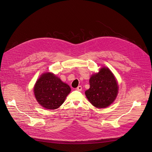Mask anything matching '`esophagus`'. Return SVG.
Returning <instances> with one entry per match:
<instances>
[{
    "label": "esophagus",
    "instance_id": "obj_1",
    "mask_svg": "<svg viewBox=\"0 0 152 152\" xmlns=\"http://www.w3.org/2000/svg\"><path fill=\"white\" fill-rule=\"evenodd\" d=\"M76 90H78V91H81V90H82V86H79L77 87V88H76Z\"/></svg>",
    "mask_w": 152,
    "mask_h": 152
}]
</instances>
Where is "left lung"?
I'll list each match as a JSON object with an SVG mask.
<instances>
[{
  "label": "left lung",
  "mask_w": 152,
  "mask_h": 152,
  "mask_svg": "<svg viewBox=\"0 0 152 152\" xmlns=\"http://www.w3.org/2000/svg\"><path fill=\"white\" fill-rule=\"evenodd\" d=\"M90 88L86 91L87 98L94 107L105 108L116 99L118 84L110 70L102 68L90 78Z\"/></svg>",
  "instance_id": "obj_1"
}]
</instances>
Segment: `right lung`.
<instances>
[{
	"label": "right lung",
	"instance_id": "1",
	"mask_svg": "<svg viewBox=\"0 0 152 152\" xmlns=\"http://www.w3.org/2000/svg\"><path fill=\"white\" fill-rule=\"evenodd\" d=\"M34 90L35 98L40 105L53 110L63 104L71 89L55 75L46 73L39 78Z\"/></svg>",
	"mask_w": 152,
	"mask_h": 152
}]
</instances>
